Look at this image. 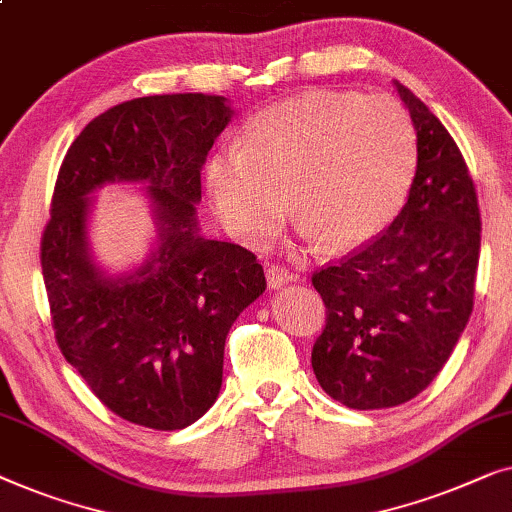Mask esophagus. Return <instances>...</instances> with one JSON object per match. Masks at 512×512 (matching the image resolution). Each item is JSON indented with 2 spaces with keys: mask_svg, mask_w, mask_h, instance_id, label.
Instances as JSON below:
<instances>
[{
  "mask_svg": "<svg viewBox=\"0 0 512 512\" xmlns=\"http://www.w3.org/2000/svg\"><path fill=\"white\" fill-rule=\"evenodd\" d=\"M292 280H297V276L290 273V269H285V266L273 264L266 269V283H269L271 290H278V287L292 283Z\"/></svg>",
  "mask_w": 512,
  "mask_h": 512,
  "instance_id": "obj_1",
  "label": "esophagus"
}]
</instances>
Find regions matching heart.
I'll use <instances>...</instances> for the list:
<instances>
[{"label":"heart","instance_id":"obj_1","mask_svg":"<svg viewBox=\"0 0 512 512\" xmlns=\"http://www.w3.org/2000/svg\"><path fill=\"white\" fill-rule=\"evenodd\" d=\"M417 164L420 141L397 99L311 90L259 111L243 146L215 150L206 190L227 232L246 246L271 239L292 204L304 236L348 253L399 218Z\"/></svg>","mask_w":512,"mask_h":512}]
</instances>
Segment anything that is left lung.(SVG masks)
<instances>
[{
	"label": "left lung",
	"mask_w": 512,
	"mask_h": 512,
	"mask_svg": "<svg viewBox=\"0 0 512 512\" xmlns=\"http://www.w3.org/2000/svg\"><path fill=\"white\" fill-rule=\"evenodd\" d=\"M420 141L399 218L359 253L313 273L327 325L313 345L315 378L355 410L417 397L443 369L473 311L480 211L448 129L394 81Z\"/></svg>",
	"instance_id": "1"
}]
</instances>
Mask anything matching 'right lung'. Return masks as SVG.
Here are the masks:
<instances>
[{
  "instance_id": "add662e5",
  "label": "right lung",
  "mask_w": 512,
  "mask_h": 512,
  "mask_svg": "<svg viewBox=\"0 0 512 512\" xmlns=\"http://www.w3.org/2000/svg\"><path fill=\"white\" fill-rule=\"evenodd\" d=\"M227 97L155 95L97 115L64 157L41 269L62 355L122 420L174 431L218 399L234 320L266 290L250 250L201 234V167L232 120ZM143 184L154 248L134 270L94 259L89 215L106 184Z\"/></svg>"
}]
</instances>
